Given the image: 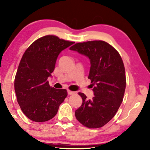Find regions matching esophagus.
Here are the masks:
<instances>
[{"mask_svg":"<svg viewBox=\"0 0 150 150\" xmlns=\"http://www.w3.org/2000/svg\"><path fill=\"white\" fill-rule=\"evenodd\" d=\"M74 93V91H69V90H67V94H68V95H73Z\"/></svg>","mask_w":150,"mask_h":150,"instance_id":"1","label":"esophagus"}]
</instances>
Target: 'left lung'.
I'll use <instances>...</instances> for the list:
<instances>
[{"instance_id": "obj_1", "label": "left lung", "mask_w": 150, "mask_h": 150, "mask_svg": "<svg viewBox=\"0 0 150 150\" xmlns=\"http://www.w3.org/2000/svg\"><path fill=\"white\" fill-rule=\"evenodd\" d=\"M69 49L89 59L88 79L95 96L87 100L85 94L79 93L83 104L76 110V117L87 128H101L115 116L124 98L126 79L122 57L112 46L100 40L77 43Z\"/></svg>"}]
</instances>
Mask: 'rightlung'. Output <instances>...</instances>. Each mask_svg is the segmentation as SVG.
<instances>
[{"instance_id": "obj_1", "label": "right lung", "mask_w": 150, "mask_h": 150, "mask_svg": "<svg viewBox=\"0 0 150 150\" xmlns=\"http://www.w3.org/2000/svg\"><path fill=\"white\" fill-rule=\"evenodd\" d=\"M74 43L54 35H46L32 43L20 61L14 81L17 101L30 120L44 122L56 115L67 97L65 89L51 87V76L61 51Z\"/></svg>"}]
</instances>
